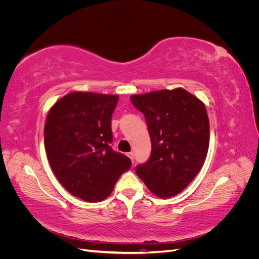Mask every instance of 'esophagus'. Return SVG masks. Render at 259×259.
<instances>
[{"mask_svg":"<svg viewBox=\"0 0 259 259\" xmlns=\"http://www.w3.org/2000/svg\"><path fill=\"white\" fill-rule=\"evenodd\" d=\"M127 156H128V158L132 160V162L133 163H134V160H135V156H134V153H133V152H128L127 153Z\"/></svg>","mask_w":259,"mask_h":259,"instance_id":"34e87169","label":"esophagus"}]
</instances>
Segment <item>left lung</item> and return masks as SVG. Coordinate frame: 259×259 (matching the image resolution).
I'll use <instances>...</instances> for the list:
<instances>
[{
  "label": "left lung",
  "instance_id": "8db88e82",
  "mask_svg": "<svg viewBox=\"0 0 259 259\" xmlns=\"http://www.w3.org/2000/svg\"><path fill=\"white\" fill-rule=\"evenodd\" d=\"M144 113L151 138L150 158L136 174L159 198L182 192L198 175L209 145V122L204 104L184 89L131 96Z\"/></svg>",
  "mask_w": 259,
  "mask_h": 259
}]
</instances>
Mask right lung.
<instances>
[{
    "label": "right lung",
    "instance_id": "obj_1",
    "mask_svg": "<svg viewBox=\"0 0 259 259\" xmlns=\"http://www.w3.org/2000/svg\"><path fill=\"white\" fill-rule=\"evenodd\" d=\"M117 100V95L70 93L51 108L45 122V150L54 174L84 201L105 200L132 166L130 158L110 146Z\"/></svg>",
    "mask_w": 259,
    "mask_h": 259
}]
</instances>
